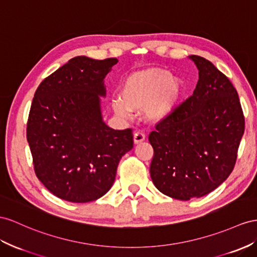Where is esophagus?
Wrapping results in <instances>:
<instances>
[{"instance_id": "esophagus-1", "label": "esophagus", "mask_w": 257, "mask_h": 257, "mask_svg": "<svg viewBox=\"0 0 257 257\" xmlns=\"http://www.w3.org/2000/svg\"><path fill=\"white\" fill-rule=\"evenodd\" d=\"M144 140H146V136H144V134L141 133V131H138V133H136L134 135V142H135V144H139V143L143 142Z\"/></svg>"}]
</instances>
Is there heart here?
I'll use <instances>...</instances> for the list:
<instances>
[{
    "label": "heart",
    "instance_id": "b5f03b06",
    "mask_svg": "<svg viewBox=\"0 0 257 257\" xmlns=\"http://www.w3.org/2000/svg\"><path fill=\"white\" fill-rule=\"evenodd\" d=\"M186 90L181 77L164 68H149L126 78L120 88V100H115L113 107L121 117H127L130 110L143 109L147 121H165L180 108Z\"/></svg>",
    "mask_w": 257,
    "mask_h": 257
}]
</instances>
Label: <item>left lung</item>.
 Listing matches in <instances>:
<instances>
[{"label": "left lung", "mask_w": 257, "mask_h": 257, "mask_svg": "<svg viewBox=\"0 0 257 257\" xmlns=\"http://www.w3.org/2000/svg\"><path fill=\"white\" fill-rule=\"evenodd\" d=\"M189 58L199 69L193 94L149 137L154 186L182 201L206 195L228 178L244 134V116L232 83L204 57Z\"/></svg>", "instance_id": "8db88e82"}]
</instances>
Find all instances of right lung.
Wrapping results in <instances>:
<instances>
[{"label":"right lung","mask_w":257,"mask_h":257,"mask_svg":"<svg viewBox=\"0 0 257 257\" xmlns=\"http://www.w3.org/2000/svg\"><path fill=\"white\" fill-rule=\"evenodd\" d=\"M117 58H71L39 85L27 122L35 172L62 200L87 203L113 186L121 157L134 148L133 130L103 121L104 78Z\"/></svg>","instance_id":"obj_1"}]
</instances>
